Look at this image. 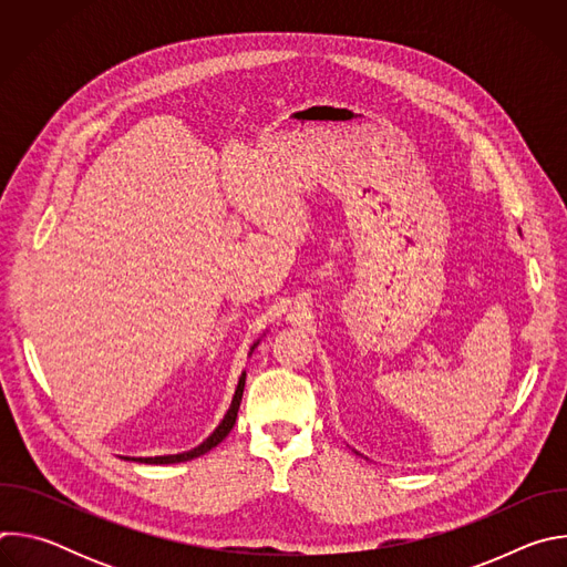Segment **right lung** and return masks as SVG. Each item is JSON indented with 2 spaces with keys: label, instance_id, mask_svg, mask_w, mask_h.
I'll use <instances>...</instances> for the list:
<instances>
[{
  "label": "right lung",
  "instance_id": "right-lung-1",
  "mask_svg": "<svg viewBox=\"0 0 567 567\" xmlns=\"http://www.w3.org/2000/svg\"><path fill=\"white\" fill-rule=\"evenodd\" d=\"M258 343L260 341H256L254 346H251V352L258 348ZM249 352V354H251ZM245 379H247V372H241V377H239V381H237V388H235V394H233V401H230V406H228V411H226V415H224V420L219 422V426L199 444V446H195V449H190V451H184V453H177V455H156V457H132L134 462H143V464H175V462H188V460H193V457H199V455H204V453H208L210 449H215L228 433H230V429H233V424H235V420H237V411H239V401H241V392H245ZM130 460V457H127Z\"/></svg>",
  "mask_w": 567,
  "mask_h": 567
}]
</instances>
